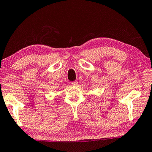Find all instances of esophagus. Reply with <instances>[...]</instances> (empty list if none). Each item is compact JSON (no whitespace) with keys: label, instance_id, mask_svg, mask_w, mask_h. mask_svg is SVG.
I'll return each mask as SVG.
<instances>
[{"label":"esophagus","instance_id":"34e87169","mask_svg":"<svg viewBox=\"0 0 152 152\" xmlns=\"http://www.w3.org/2000/svg\"><path fill=\"white\" fill-rule=\"evenodd\" d=\"M77 81H73V82H71V84L73 85V86H77Z\"/></svg>","mask_w":152,"mask_h":152}]
</instances>
